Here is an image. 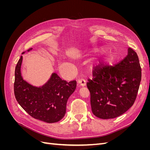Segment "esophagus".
<instances>
[{"instance_id":"obj_1","label":"esophagus","mask_w":150,"mask_h":150,"mask_svg":"<svg viewBox=\"0 0 150 150\" xmlns=\"http://www.w3.org/2000/svg\"><path fill=\"white\" fill-rule=\"evenodd\" d=\"M78 83L80 84V86H86V81H85V79H79L78 80Z\"/></svg>"}]
</instances>
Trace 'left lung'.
Here are the masks:
<instances>
[{
	"instance_id": "obj_1",
	"label": "left lung",
	"mask_w": 150,
	"mask_h": 150,
	"mask_svg": "<svg viewBox=\"0 0 150 150\" xmlns=\"http://www.w3.org/2000/svg\"><path fill=\"white\" fill-rule=\"evenodd\" d=\"M114 66L101 64L94 69L87 87L93 114L101 119L115 118L133 105L142 79L138 56L133 49Z\"/></svg>"
}]
</instances>
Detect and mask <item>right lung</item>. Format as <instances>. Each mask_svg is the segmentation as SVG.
<instances>
[{"label": "right lung", "mask_w": 150, "mask_h": 150, "mask_svg": "<svg viewBox=\"0 0 150 150\" xmlns=\"http://www.w3.org/2000/svg\"><path fill=\"white\" fill-rule=\"evenodd\" d=\"M33 49L30 48L28 51ZM22 52V54H24ZM22 56L16 66L13 89L16 100L35 119L52 123L64 116L67 101L76 88V81L62 80L56 73L42 87H35L22 78L21 67Z\"/></svg>", "instance_id": "1"}]
</instances>
